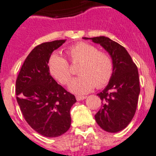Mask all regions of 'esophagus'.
Here are the masks:
<instances>
[{
    "mask_svg": "<svg viewBox=\"0 0 156 156\" xmlns=\"http://www.w3.org/2000/svg\"><path fill=\"white\" fill-rule=\"evenodd\" d=\"M87 97L86 96H81V95H78L76 96V99L77 101H82V100L85 99Z\"/></svg>",
    "mask_w": 156,
    "mask_h": 156,
    "instance_id": "esophagus-1",
    "label": "esophagus"
}]
</instances>
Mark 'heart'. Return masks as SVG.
Returning a JSON list of instances; mask_svg holds the SVG:
<instances>
[{"label": "heart", "instance_id": "heart-1", "mask_svg": "<svg viewBox=\"0 0 156 156\" xmlns=\"http://www.w3.org/2000/svg\"><path fill=\"white\" fill-rule=\"evenodd\" d=\"M72 64H81L79 76L71 81L70 91L78 94H87L95 86L100 88L107 85L113 74V60L111 55L86 42H79L67 50ZM50 73L58 81L67 85L72 76L68 61L58 53L50 57L48 62Z\"/></svg>", "mask_w": 156, "mask_h": 156}]
</instances>
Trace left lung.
<instances>
[{
	"instance_id": "1",
	"label": "left lung",
	"mask_w": 156,
	"mask_h": 156,
	"mask_svg": "<svg viewBox=\"0 0 156 156\" xmlns=\"http://www.w3.org/2000/svg\"><path fill=\"white\" fill-rule=\"evenodd\" d=\"M83 38L99 44L112 58V76L106 88L97 94L101 100V107L94 118L106 132H120L127 127L136 112L140 93L137 66L126 49L108 37Z\"/></svg>"
}]
</instances>
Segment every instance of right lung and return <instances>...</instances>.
Instances as JSON below:
<instances>
[{"label": "right lung", "instance_id": "obj_1", "mask_svg": "<svg viewBox=\"0 0 156 156\" xmlns=\"http://www.w3.org/2000/svg\"><path fill=\"white\" fill-rule=\"evenodd\" d=\"M66 40L37 45L27 55L16 80V94L27 124L45 137L55 138L69 129L70 110L76 102L50 75L48 64L52 52Z\"/></svg>", "mask_w": 156, "mask_h": 156}]
</instances>
